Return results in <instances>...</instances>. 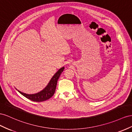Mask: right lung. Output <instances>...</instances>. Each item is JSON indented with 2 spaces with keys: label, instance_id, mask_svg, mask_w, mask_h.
I'll return each instance as SVG.
<instances>
[{
  "label": "right lung",
  "instance_id": "add662e5",
  "mask_svg": "<svg viewBox=\"0 0 132 132\" xmlns=\"http://www.w3.org/2000/svg\"><path fill=\"white\" fill-rule=\"evenodd\" d=\"M64 70V67H62L58 70L53 77H52L51 80L50 81L47 86L45 87L42 91L35 93L32 94V95H29V94H26L23 92L18 90V91L21 93L22 95H23L28 99L30 100L31 101L34 102H43L46 101L53 96L55 93V89L56 88V85H57V82L58 79L60 77V75L62 72Z\"/></svg>",
  "mask_w": 132,
  "mask_h": 132
}]
</instances>
